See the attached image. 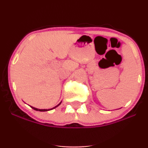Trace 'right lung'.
<instances>
[{
    "mask_svg": "<svg viewBox=\"0 0 148 148\" xmlns=\"http://www.w3.org/2000/svg\"><path fill=\"white\" fill-rule=\"evenodd\" d=\"M61 102H62V101H60V103H58V104L57 105V106H54L53 108H49V109H39V108H35V107H33V106H30V107H31L32 108H33L34 110H35V111H50V110H52V109H53V108H56V107H58L59 106V105L61 103Z\"/></svg>",
    "mask_w": 148,
    "mask_h": 148,
    "instance_id": "add662e5",
    "label": "right lung"
}]
</instances>
